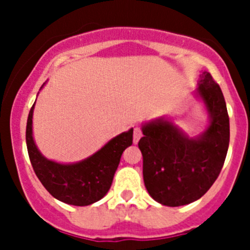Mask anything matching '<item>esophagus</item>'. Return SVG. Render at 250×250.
<instances>
[{"mask_svg":"<svg viewBox=\"0 0 250 250\" xmlns=\"http://www.w3.org/2000/svg\"><path fill=\"white\" fill-rule=\"evenodd\" d=\"M143 136V131H141L140 126L134 127V135H132V139H134V144H138V141L140 140V138Z\"/></svg>","mask_w":250,"mask_h":250,"instance_id":"1","label":"esophagus"}]
</instances>
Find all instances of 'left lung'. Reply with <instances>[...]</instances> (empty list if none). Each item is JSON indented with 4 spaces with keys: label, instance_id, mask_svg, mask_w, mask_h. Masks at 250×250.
<instances>
[{
    "label": "left lung",
    "instance_id": "8db88e82",
    "mask_svg": "<svg viewBox=\"0 0 250 250\" xmlns=\"http://www.w3.org/2000/svg\"><path fill=\"white\" fill-rule=\"evenodd\" d=\"M198 94L210 114L204 134L189 139L170 121L156 120L143 127L139 141L145 188L152 199L180 207L202 198L224 165L229 146V116L219 85L209 72L200 75Z\"/></svg>",
    "mask_w": 250,
    "mask_h": 250
}]
</instances>
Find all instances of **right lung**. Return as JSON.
<instances>
[{
  "label": "right lung",
  "mask_w": 250,
  "mask_h": 250,
  "mask_svg": "<svg viewBox=\"0 0 250 250\" xmlns=\"http://www.w3.org/2000/svg\"><path fill=\"white\" fill-rule=\"evenodd\" d=\"M34 105L28 114L26 144L31 165L46 190L60 202L77 207L90 205L104 198L111 187L124 150L132 144V129L111 139L103 149L80 163L59 164L43 158L35 145Z\"/></svg>",
  "instance_id": "1"
}]
</instances>
